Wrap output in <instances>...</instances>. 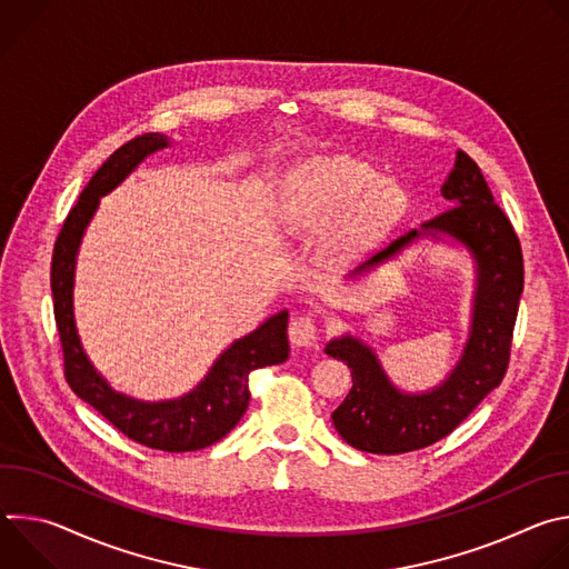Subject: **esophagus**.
<instances>
[{"mask_svg":"<svg viewBox=\"0 0 569 569\" xmlns=\"http://www.w3.org/2000/svg\"><path fill=\"white\" fill-rule=\"evenodd\" d=\"M288 336H290L292 347L312 349L319 342V327H317V321L310 315H299V317H295L290 321Z\"/></svg>","mask_w":569,"mask_h":569,"instance_id":"1","label":"esophagus"}]
</instances>
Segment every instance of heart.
Segmentation results:
<instances>
[{"mask_svg": "<svg viewBox=\"0 0 569 569\" xmlns=\"http://www.w3.org/2000/svg\"><path fill=\"white\" fill-rule=\"evenodd\" d=\"M376 173L349 157L321 159L308 167L288 189L283 200V216L295 229L323 231L336 227L351 200L367 187ZM405 209V193L391 182L376 184L353 207L345 220L349 238H365L391 224Z\"/></svg>", "mask_w": 569, "mask_h": 569, "instance_id": "b5f03b06", "label": "heart"}]
</instances>
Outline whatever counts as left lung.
I'll return each instance as SVG.
<instances>
[{"instance_id":"8db88e82","label":"left lung","mask_w":569,"mask_h":569,"mask_svg":"<svg viewBox=\"0 0 569 569\" xmlns=\"http://www.w3.org/2000/svg\"><path fill=\"white\" fill-rule=\"evenodd\" d=\"M441 196L455 207L428 220L423 231L412 229L393 240L356 274L385 263L423 233H450L477 261L470 340L450 378L423 396H405L393 389L371 349L360 340L347 336L327 345V353L347 362L353 378L351 391L333 412V426L349 446L365 452L400 455L441 441L502 382L509 369L525 288L520 238L496 202L481 169L461 150Z\"/></svg>"}]
</instances>
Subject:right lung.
I'll return each instance as SVG.
<instances>
[{"label":"right lung","instance_id":"obj_1","mask_svg":"<svg viewBox=\"0 0 569 569\" xmlns=\"http://www.w3.org/2000/svg\"><path fill=\"white\" fill-rule=\"evenodd\" d=\"M169 146L159 132H146L117 148L101 169L92 176L78 202L67 213L56 238L51 257V292L53 317L58 327L64 378L73 393L90 402L121 435L152 450L189 452L220 441L246 415L250 405V373L259 367L279 365L288 358V312L270 317L248 338L233 342L211 367L209 376L180 400L139 402L114 393L103 378L92 369L80 347L73 323L71 290L73 266L90 218L97 211L99 196L112 191L139 161Z\"/></svg>","mask_w":569,"mask_h":569}]
</instances>
